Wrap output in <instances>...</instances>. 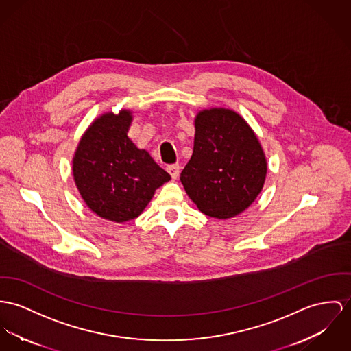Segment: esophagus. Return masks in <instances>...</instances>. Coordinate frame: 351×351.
I'll return each mask as SVG.
<instances>
[{"mask_svg":"<svg viewBox=\"0 0 351 351\" xmlns=\"http://www.w3.org/2000/svg\"><path fill=\"white\" fill-rule=\"evenodd\" d=\"M167 171L169 172L172 179H176L179 176V172H180V165L179 164H169V165H167Z\"/></svg>","mask_w":351,"mask_h":351,"instance_id":"esophagus-1","label":"esophagus"}]
</instances>
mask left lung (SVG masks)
Segmentation results:
<instances>
[{
  "mask_svg": "<svg viewBox=\"0 0 351 351\" xmlns=\"http://www.w3.org/2000/svg\"><path fill=\"white\" fill-rule=\"evenodd\" d=\"M193 152L180 173L197 208L211 217L243 213L263 189L267 162L258 137L234 110H202L195 119Z\"/></svg>",
  "mask_w": 351,
  "mask_h": 351,
  "instance_id": "8db88e82",
  "label": "left lung"
}]
</instances>
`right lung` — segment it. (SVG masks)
<instances>
[{"label":"right lung","instance_id":"right-lung-1","mask_svg":"<svg viewBox=\"0 0 351 351\" xmlns=\"http://www.w3.org/2000/svg\"><path fill=\"white\" fill-rule=\"evenodd\" d=\"M131 121L130 110L103 114L82 136L73 158L75 182L86 206L117 223L140 215L171 179L127 136Z\"/></svg>","mask_w":351,"mask_h":351}]
</instances>
